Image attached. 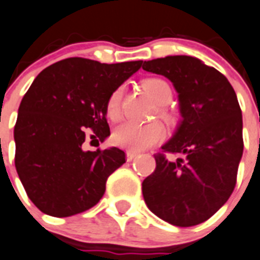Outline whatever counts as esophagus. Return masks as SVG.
Returning a JSON list of instances; mask_svg holds the SVG:
<instances>
[{"instance_id": "34e87169", "label": "esophagus", "mask_w": 260, "mask_h": 260, "mask_svg": "<svg viewBox=\"0 0 260 260\" xmlns=\"http://www.w3.org/2000/svg\"><path fill=\"white\" fill-rule=\"evenodd\" d=\"M136 156V152H131V150H128V152H126V161H132Z\"/></svg>"}]
</instances>
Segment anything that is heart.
Segmentation results:
<instances>
[{"label":"heart","mask_w":260,"mask_h":260,"mask_svg":"<svg viewBox=\"0 0 260 260\" xmlns=\"http://www.w3.org/2000/svg\"><path fill=\"white\" fill-rule=\"evenodd\" d=\"M143 87L148 95L160 106L167 104L171 100V87L165 80L158 79V78H149V79L144 80ZM121 96H123V87H117L107 100V116L111 120H117L120 117ZM160 113L164 119H171L169 113L164 108H161ZM162 137L164 128L156 121L148 124L125 121V123L119 124L112 132L113 144H116L117 147H121L124 149L131 150V152H140V150L147 149L162 140Z\"/></svg>","instance_id":"heart-1"}]
</instances>
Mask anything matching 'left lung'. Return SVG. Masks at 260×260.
I'll use <instances>...</instances> for the list:
<instances>
[{
	"mask_svg": "<svg viewBox=\"0 0 260 260\" xmlns=\"http://www.w3.org/2000/svg\"><path fill=\"white\" fill-rule=\"evenodd\" d=\"M143 70L171 80L178 93L181 121L156 169L143 181L149 210L168 223H202L226 204L237 182L243 153L242 111L226 76L198 58L171 55L144 62Z\"/></svg>",
	"mask_w": 260,
	"mask_h": 260,
	"instance_id": "left-lung-1",
	"label": "left lung"
}]
</instances>
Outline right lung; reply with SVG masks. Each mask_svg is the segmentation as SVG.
<instances>
[{"mask_svg": "<svg viewBox=\"0 0 260 260\" xmlns=\"http://www.w3.org/2000/svg\"><path fill=\"white\" fill-rule=\"evenodd\" d=\"M141 63L69 58L34 79L14 126V161L26 193L42 213L71 217L103 197L107 178L125 162V153L116 147L84 150L86 129L98 143L110 136L107 100Z\"/></svg>", "mask_w": 260, "mask_h": 260, "instance_id": "1", "label": "right lung"}]
</instances>
